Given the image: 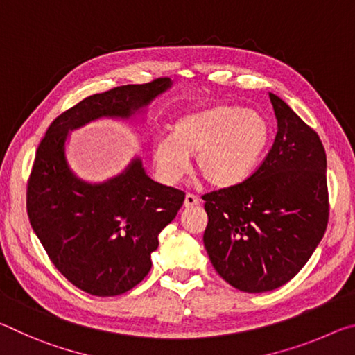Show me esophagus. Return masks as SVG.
Wrapping results in <instances>:
<instances>
[{"mask_svg":"<svg viewBox=\"0 0 355 355\" xmlns=\"http://www.w3.org/2000/svg\"><path fill=\"white\" fill-rule=\"evenodd\" d=\"M199 203H200V199L197 196H194V194H186L184 196V207L186 208H192V207L199 205Z\"/></svg>","mask_w":355,"mask_h":355,"instance_id":"obj_1","label":"esophagus"}]
</instances>
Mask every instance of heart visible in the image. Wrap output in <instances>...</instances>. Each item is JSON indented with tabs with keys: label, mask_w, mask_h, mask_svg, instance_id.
I'll return each mask as SVG.
<instances>
[{
	"label": "heart",
	"mask_w": 355,
	"mask_h": 355,
	"mask_svg": "<svg viewBox=\"0 0 355 355\" xmlns=\"http://www.w3.org/2000/svg\"><path fill=\"white\" fill-rule=\"evenodd\" d=\"M272 130L263 114L233 105H214L180 117L172 136L155 142L153 159L166 183H178L191 167L216 189L244 183L271 144Z\"/></svg>",
	"instance_id": "1"
}]
</instances>
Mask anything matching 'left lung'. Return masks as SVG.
<instances>
[{
	"mask_svg": "<svg viewBox=\"0 0 355 355\" xmlns=\"http://www.w3.org/2000/svg\"><path fill=\"white\" fill-rule=\"evenodd\" d=\"M277 135L244 183L203 196V244L222 279L245 293L285 285L313 254L329 220L327 161L320 136L269 92Z\"/></svg>",
	"mask_w": 355,
	"mask_h": 355,
	"instance_id": "1",
	"label": "left lung"
}]
</instances>
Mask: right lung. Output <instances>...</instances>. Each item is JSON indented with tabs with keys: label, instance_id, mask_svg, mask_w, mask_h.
<instances>
[{
	"label": "right lung",
	"instance_id": "add662e5",
	"mask_svg": "<svg viewBox=\"0 0 355 355\" xmlns=\"http://www.w3.org/2000/svg\"><path fill=\"white\" fill-rule=\"evenodd\" d=\"M171 78L94 94L53 120L35 152L26 208L53 264L92 296H117L152 268L158 235L171 224L184 192L153 182L135 158L105 183L78 178L65 158L69 131L95 119H131L171 87Z\"/></svg>",
	"mask_w": 355,
	"mask_h": 355
}]
</instances>
